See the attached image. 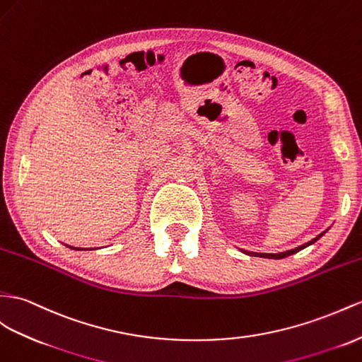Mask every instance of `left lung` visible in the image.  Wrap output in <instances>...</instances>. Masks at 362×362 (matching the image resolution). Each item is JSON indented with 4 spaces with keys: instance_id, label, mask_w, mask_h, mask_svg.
<instances>
[{
    "instance_id": "left-lung-1",
    "label": "left lung",
    "mask_w": 362,
    "mask_h": 362,
    "mask_svg": "<svg viewBox=\"0 0 362 362\" xmlns=\"http://www.w3.org/2000/svg\"><path fill=\"white\" fill-rule=\"evenodd\" d=\"M326 233H327V229L324 230V233H321L320 235L312 238L310 242L304 243V245H301V246H298V247H295V249H291V251H286V252H278V254H262V252H249V251H243V252H245L246 255H252V257H263V258H274V260H280V258H284V257H289V255H292V254H296L298 251H301V249L313 245L315 242H317V240H320Z\"/></svg>"
}]
</instances>
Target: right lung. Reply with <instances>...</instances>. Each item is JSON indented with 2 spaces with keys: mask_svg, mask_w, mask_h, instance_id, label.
<instances>
[{
  "mask_svg": "<svg viewBox=\"0 0 362 362\" xmlns=\"http://www.w3.org/2000/svg\"><path fill=\"white\" fill-rule=\"evenodd\" d=\"M67 247H70V249H75V251H82V247H73V246H69V245H66ZM84 251H86V249H84ZM87 251H88V249H87Z\"/></svg>",
  "mask_w": 362,
  "mask_h": 362,
  "instance_id": "obj_1",
  "label": "right lung"
}]
</instances>
